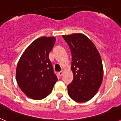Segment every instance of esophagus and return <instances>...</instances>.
<instances>
[{
  "instance_id": "esophagus-1",
  "label": "esophagus",
  "mask_w": 121,
  "mask_h": 121,
  "mask_svg": "<svg viewBox=\"0 0 121 121\" xmlns=\"http://www.w3.org/2000/svg\"><path fill=\"white\" fill-rule=\"evenodd\" d=\"M63 72H64V71H63V70H61V71H60V72L58 73V74H59V76L60 77H61L62 76Z\"/></svg>"
}]
</instances>
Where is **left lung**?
<instances>
[{
	"mask_svg": "<svg viewBox=\"0 0 121 121\" xmlns=\"http://www.w3.org/2000/svg\"><path fill=\"white\" fill-rule=\"evenodd\" d=\"M71 50L73 79L68 93L76 102L90 100L98 92L103 79L101 57L94 43L80 33L62 36Z\"/></svg>",
	"mask_w": 121,
	"mask_h": 121,
	"instance_id": "1",
	"label": "left lung"
}]
</instances>
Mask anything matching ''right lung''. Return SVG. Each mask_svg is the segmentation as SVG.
<instances>
[{
  "instance_id": "1",
  "label": "right lung",
  "mask_w": 121,
  "mask_h": 121,
  "mask_svg": "<svg viewBox=\"0 0 121 121\" xmlns=\"http://www.w3.org/2000/svg\"><path fill=\"white\" fill-rule=\"evenodd\" d=\"M55 42L54 37L36 39L25 50L18 62L17 82L28 98L43 99L52 91L58 80L49 59V53Z\"/></svg>"
}]
</instances>
